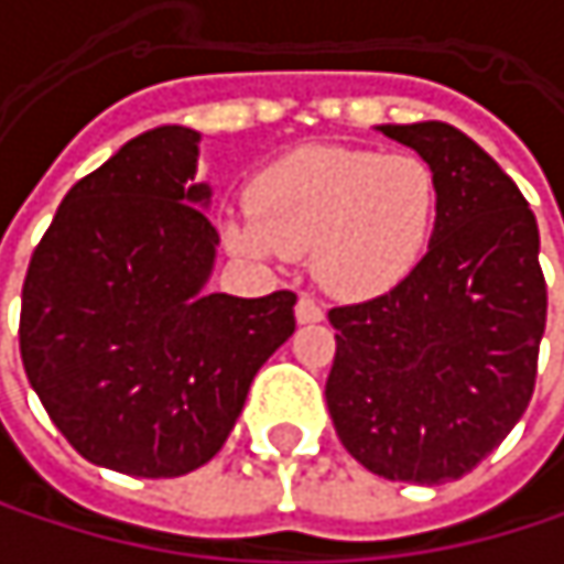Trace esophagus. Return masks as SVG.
<instances>
[{
  "label": "esophagus",
  "mask_w": 564,
  "mask_h": 564,
  "mask_svg": "<svg viewBox=\"0 0 564 564\" xmlns=\"http://www.w3.org/2000/svg\"><path fill=\"white\" fill-rule=\"evenodd\" d=\"M293 313H296V319H300V323H319V319L326 316V313H323V306H319L313 296H306V293L296 300V310H293Z\"/></svg>",
  "instance_id": "esophagus-1"
}]
</instances>
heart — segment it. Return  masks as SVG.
Here are the masks:
<instances>
[{
  "label": "heart",
  "instance_id": "b5f03b06",
  "mask_svg": "<svg viewBox=\"0 0 564 564\" xmlns=\"http://www.w3.org/2000/svg\"><path fill=\"white\" fill-rule=\"evenodd\" d=\"M248 208L221 215L231 254L310 251L313 278L346 300L389 293L421 264L437 218V178L414 153L306 147L248 182Z\"/></svg>",
  "mask_w": 564,
  "mask_h": 564
}]
</instances>
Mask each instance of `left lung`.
I'll return each mask as SVG.
<instances>
[{
	"instance_id": "1",
	"label": "left lung",
	"mask_w": 564,
	"mask_h": 564,
	"mask_svg": "<svg viewBox=\"0 0 564 564\" xmlns=\"http://www.w3.org/2000/svg\"><path fill=\"white\" fill-rule=\"evenodd\" d=\"M437 178V218L411 278L333 306L326 404L372 474L444 484L470 474L529 408L545 333L539 228L522 192L451 123H386Z\"/></svg>"
}]
</instances>
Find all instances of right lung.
Listing matches in <instances>:
<instances>
[{
  "instance_id": "right-lung-1",
  "label": "right lung",
  "mask_w": 564,
  "mask_h": 564,
  "mask_svg": "<svg viewBox=\"0 0 564 564\" xmlns=\"http://www.w3.org/2000/svg\"><path fill=\"white\" fill-rule=\"evenodd\" d=\"M198 133L156 127L70 185L39 241L19 349L48 417L90 464L182 477L228 441L296 293H205L218 231Z\"/></svg>"
}]
</instances>
